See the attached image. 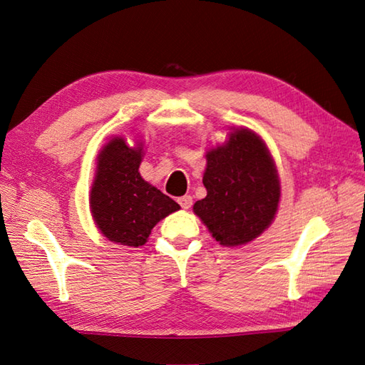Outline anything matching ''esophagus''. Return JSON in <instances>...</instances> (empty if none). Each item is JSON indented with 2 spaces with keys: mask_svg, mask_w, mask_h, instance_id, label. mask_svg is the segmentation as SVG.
Instances as JSON below:
<instances>
[{
  "mask_svg": "<svg viewBox=\"0 0 365 365\" xmlns=\"http://www.w3.org/2000/svg\"><path fill=\"white\" fill-rule=\"evenodd\" d=\"M178 204H180L184 210L190 208V207H192V204H193V197H192L190 195H184V196L178 197Z\"/></svg>",
  "mask_w": 365,
  "mask_h": 365,
  "instance_id": "34e87169",
  "label": "esophagus"
}]
</instances>
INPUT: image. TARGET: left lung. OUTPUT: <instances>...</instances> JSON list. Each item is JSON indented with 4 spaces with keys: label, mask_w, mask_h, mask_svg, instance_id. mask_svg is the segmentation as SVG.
<instances>
[{
    "label": "left lung",
    "mask_w": 365,
    "mask_h": 365,
    "mask_svg": "<svg viewBox=\"0 0 365 365\" xmlns=\"http://www.w3.org/2000/svg\"><path fill=\"white\" fill-rule=\"evenodd\" d=\"M202 182L207 196L193 212L224 247L245 245L267 230L277 213L280 180L264 141L251 129L231 132L207 152Z\"/></svg>",
    "instance_id": "obj_1"
}]
</instances>
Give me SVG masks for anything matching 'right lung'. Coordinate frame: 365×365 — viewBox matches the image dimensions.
<instances>
[{"instance_id":"add662e5","label":"right lung","mask_w":365,"mask_h":365,"mask_svg":"<svg viewBox=\"0 0 365 365\" xmlns=\"http://www.w3.org/2000/svg\"><path fill=\"white\" fill-rule=\"evenodd\" d=\"M143 145L109 140L97 157L90 208L97 228L118 245L141 247L161 219L180 210L172 197L141 178Z\"/></svg>"}]
</instances>
